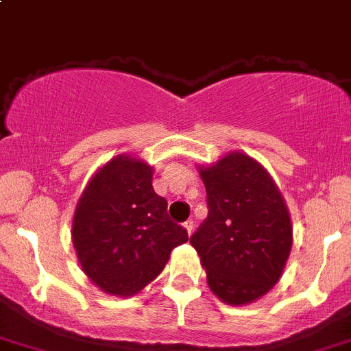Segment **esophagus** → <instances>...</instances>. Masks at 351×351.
<instances>
[{"instance_id": "obj_1", "label": "esophagus", "mask_w": 351, "mask_h": 351, "mask_svg": "<svg viewBox=\"0 0 351 351\" xmlns=\"http://www.w3.org/2000/svg\"><path fill=\"white\" fill-rule=\"evenodd\" d=\"M183 227H185V230H187V234L191 236L192 230H194V222H192V220H187V222L183 223Z\"/></svg>"}]
</instances>
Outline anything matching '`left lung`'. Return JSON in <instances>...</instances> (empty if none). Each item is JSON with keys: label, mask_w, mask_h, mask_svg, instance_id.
I'll use <instances>...</instances> for the list:
<instances>
[{"label": "left lung", "mask_w": 351, "mask_h": 351, "mask_svg": "<svg viewBox=\"0 0 351 351\" xmlns=\"http://www.w3.org/2000/svg\"><path fill=\"white\" fill-rule=\"evenodd\" d=\"M197 169L210 210L191 245L211 292L226 304H250L276 285L292 250L285 199L269 173L238 150Z\"/></svg>", "instance_id": "8db88e82"}]
</instances>
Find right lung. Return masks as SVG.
<instances>
[{
  "label": "right lung",
  "mask_w": 351,
  "mask_h": 351,
  "mask_svg": "<svg viewBox=\"0 0 351 351\" xmlns=\"http://www.w3.org/2000/svg\"><path fill=\"white\" fill-rule=\"evenodd\" d=\"M154 168L119 154L85 185L71 223L78 264L110 295L128 298L154 282L187 230L168 219V201L152 187Z\"/></svg>",
  "instance_id": "1"
}]
</instances>
